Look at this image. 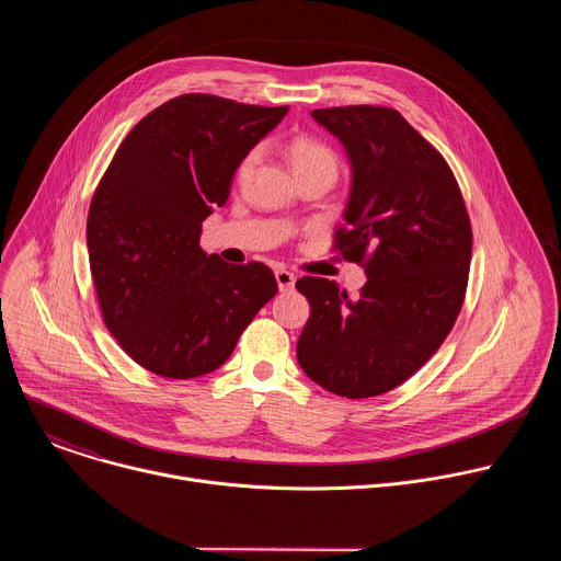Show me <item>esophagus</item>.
I'll list each match as a JSON object with an SVG mask.
<instances>
[{"instance_id": "obj_1", "label": "esophagus", "mask_w": 561, "mask_h": 561, "mask_svg": "<svg viewBox=\"0 0 561 561\" xmlns=\"http://www.w3.org/2000/svg\"><path fill=\"white\" fill-rule=\"evenodd\" d=\"M275 279H277L279 290H290V288L295 286V279H297V277H295L290 271L279 268V271H275Z\"/></svg>"}]
</instances>
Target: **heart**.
I'll return each mask as SVG.
<instances>
[{
	"instance_id": "1",
	"label": "heart",
	"mask_w": 561,
	"mask_h": 561,
	"mask_svg": "<svg viewBox=\"0 0 561 561\" xmlns=\"http://www.w3.org/2000/svg\"><path fill=\"white\" fill-rule=\"evenodd\" d=\"M260 157V150L253 148L249 150L242 162H239L237 167V178H244L249 175V171L255 167ZM288 157L290 162L299 175V180H306V178H312V175H331V178H337V171H340V159L335 154V150L319 141L314 137H308V135H297L288 141Z\"/></svg>"
}]
</instances>
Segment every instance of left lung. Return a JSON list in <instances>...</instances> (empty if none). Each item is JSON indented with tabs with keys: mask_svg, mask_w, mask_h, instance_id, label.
<instances>
[{
	"mask_svg": "<svg viewBox=\"0 0 561 561\" xmlns=\"http://www.w3.org/2000/svg\"><path fill=\"white\" fill-rule=\"evenodd\" d=\"M346 148L353 188L333 251L368 282L351 297L324 277H301L310 317L297 362L322 388L364 399L415 375L461 310L472 230L442 152L386 106L310 113Z\"/></svg>",
	"mask_w": 561,
	"mask_h": 561,
	"instance_id": "left-lung-1",
	"label": "left lung"
}]
</instances>
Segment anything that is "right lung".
<instances>
[{"mask_svg":"<svg viewBox=\"0 0 561 561\" xmlns=\"http://www.w3.org/2000/svg\"><path fill=\"white\" fill-rule=\"evenodd\" d=\"M288 106L188 93L139 119L89 208L87 242L104 324L146 370L191 379L219 368L275 297L262 262L226 264L199 247L242 157Z\"/></svg>","mask_w":561,"mask_h":561,"instance_id":"right-lung-1","label":"right lung"}]
</instances>
